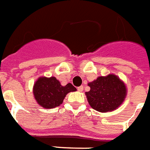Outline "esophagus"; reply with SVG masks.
I'll return each mask as SVG.
<instances>
[{
  "instance_id": "1",
  "label": "esophagus",
  "mask_w": 150,
  "mask_h": 150,
  "mask_svg": "<svg viewBox=\"0 0 150 150\" xmlns=\"http://www.w3.org/2000/svg\"><path fill=\"white\" fill-rule=\"evenodd\" d=\"M83 86H79V87H78V88H77V90H78V91L79 92H82L83 91Z\"/></svg>"
}]
</instances>
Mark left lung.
<instances>
[{"mask_svg":"<svg viewBox=\"0 0 150 150\" xmlns=\"http://www.w3.org/2000/svg\"><path fill=\"white\" fill-rule=\"evenodd\" d=\"M90 90L86 92L89 105L100 112H112L120 107L127 95L124 81L115 74L98 76L88 83Z\"/></svg>","mask_w":150,"mask_h":150,"instance_id":"1","label":"left lung"}]
</instances>
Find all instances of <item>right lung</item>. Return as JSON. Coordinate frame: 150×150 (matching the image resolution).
Segmentation results:
<instances>
[{
	"label": "right lung",
	"instance_id": "obj_1",
	"mask_svg": "<svg viewBox=\"0 0 150 150\" xmlns=\"http://www.w3.org/2000/svg\"><path fill=\"white\" fill-rule=\"evenodd\" d=\"M76 88L71 83L62 86L55 76H40L35 81L33 93L38 104L45 109H52L62 104L65 96Z\"/></svg>",
	"mask_w": 150,
	"mask_h": 150
}]
</instances>
